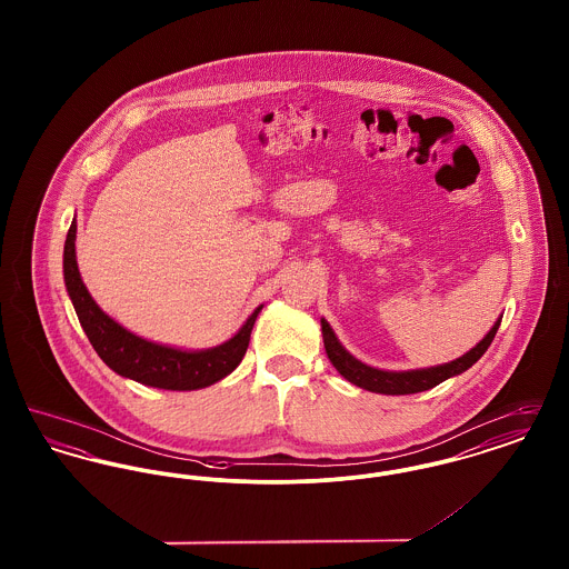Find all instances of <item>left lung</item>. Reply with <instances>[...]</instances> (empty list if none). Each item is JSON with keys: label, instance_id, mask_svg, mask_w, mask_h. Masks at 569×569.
I'll return each instance as SVG.
<instances>
[{"label": "left lung", "instance_id": "1", "mask_svg": "<svg viewBox=\"0 0 569 569\" xmlns=\"http://www.w3.org/2000/svg\"><path fill=\"white\" fill-rule=\"evenodd\" d=\"M499 325H501V320L495 322V326L488 330L487 337L476 348L462 353L457 360L429 367V369H416V371H381V369L360 362L339 343L337 335L332 332V328L325 318H322V337H325L326 353H328L332 367L348 381H352L353 386L365 388L369 392H379V395H413V392L435 388L437 383L460 376L462 371L473 367L482 358V353L487 352L488 346L492 343Z\"/></svg>", "mask_w": 569, "mask_h": 569}]
</instances>
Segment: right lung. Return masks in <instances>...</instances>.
<instances>
[{
    "label": "right lung",
    "instance_id": "obj_1",
    "mask_svg": "<svg viewBox=\"0 0 569 569\" xmlns=\"http://www.w3.org/2000/svg\"><path fill=\"white\" fill-rule=\"evenodd\" d=\"M74 241L77 221H72L63 247L66 288L89 343L114 373L163 390H198L230 376L239 367L262 305L247 318L232 339L217 348L190 352L147 341L117 325L91 298L79 272Z\"/></svg>",
    "mask_w": 569,
    "mask_h": 569
}]
</instances>
